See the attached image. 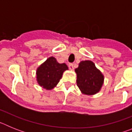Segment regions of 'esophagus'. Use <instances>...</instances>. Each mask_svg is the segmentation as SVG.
<instances>
[{
  "mask_svg": "<svg viewBox=\"0 0 132 132\" xmlns=\"http://www.w3.org/2000/svg\"><path fill=\"white\" fill-rule=\"evenodd\" d=\"M69 67L71 70H73L74 69V66H73V63H69Z\"/></svg>",
  "mask_w": 132,
  "mask_h": 132,
  "instance_id": "obj_1",
  "label": "esophagus"
}]
</instances>
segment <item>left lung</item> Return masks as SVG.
<instances>
[{
    "label": "left lung",
    "instance_id": "left-lung-1",
    "mask_svg": "<svg viewBox=\"0 0 132 132\" xmlns=\"http://www.w3.org/2000/svg\"><path fill=\"white\" fill-rule=\"evenodd\" d=\"M77 85L82 93L93 95L98 93L104 82V76L91 61H82L75 69Z\"/></svg>",
    "mask_w": 132,
    "mask_h": 132
}]
</instances>
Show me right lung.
<instances>
[{
    "label": "right lung",
    "mask_w": 132,
    "mask_h": 132,
    "mask_svg": "<svg viewBox=\"0 0 132 132\" xmlns=\"http://www.w3.org/2000/svg\"><path fill=\"white\" fill-rule=\"evenodd\" d=\"M67 69L66 64L59 63L55 58L50 57L37 69V81L44 88L52 90L57 85L63 72Z\"/></svg>",
    "instance_id": "obj_1"
}]
</instances>
